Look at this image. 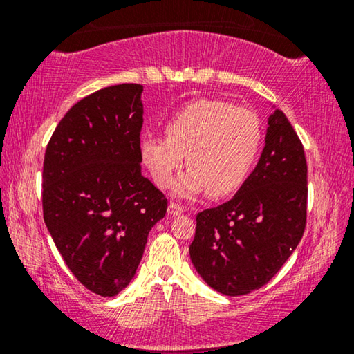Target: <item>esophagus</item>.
Wrapping results in <instances>:
<instances>
[{
    "label": "esophagus",
    "mask_w": 354,
    "mask_h": 354,
    "mask_svg": "<svg viewBox=\"0 0 354 354\" xmlns=\"http://www.w3.org/2000/svg\"><path fill=\"white\" fill-rule=\"evenodd\" d=\"M183 207L180 206V205H177V203H171V205H169V207H167V212H169V216H180V214H183Z\"/></svg>",
    "instance_id": "1"
}]
</instances>
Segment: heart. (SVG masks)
Here are the masks:
<instances>
[{
  "mask_svg": "<svg viewBox=\"0 0 354 354\" xmlns=\"http://www.w3.org/2000/svg\"><path fill=\"white\" fill-rule=\"evenodd\" d=\"M263 129L253 111L219 100H200L166 122V137L145 135L140 154L154 183L169 188L185 162L176 193L193 198L209 190L227 196L239 190L253 169Z\"/></svg>",
  "mask_w": 354,
  "mask_h": 354,
  "instance_id": "obj_1",
  "label": "heart"
}]
</instances>
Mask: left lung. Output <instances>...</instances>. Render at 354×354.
Segmentation results:
<instances>
[{"label": "left lung", "instance_id": "1", "mask_svg": "<svg viewBox=\"0 0 354 354\" xmlns=\"http://www.w3.org/2000/svg\"><path fill=\"white\" fill-rule=\"evenodd\" d=\"M308 166L287 115L268 119L266 145L254 171L224 205L198 212L190 259L201 279L227 297L269 282L306 227Z\"/></svg>", "mask_w": 354, "mask_h": 354}]
</instances>
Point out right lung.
<instances>
[{"mask_svg":"<svg viewBox=\"0 0 354 354\" xmlns=\"http://www.w3.org/2000/svg\"><path fill=\"white\" fill-rule=\"evenodd\" d=\"M143 86L122 84L67 111L46 147L43 219L75 279L115 297L135 277L167 200L142 176Z\"/></svg>","mask_w":354,"mask_h":354,"instance_id":"right-lung-1","label":"right lung"}]
</instances>
